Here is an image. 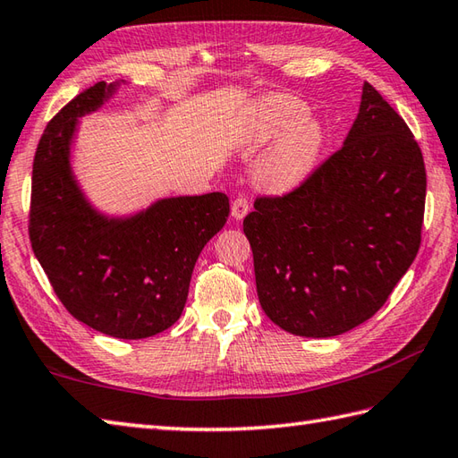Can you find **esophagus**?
<instances>
[{
    "mask_svg": "<svg viewBox=\"0 0 458 458\" xmlns=\"http://www.w3.org/2000/svg\"><path fill=\"white\" fill-rule=\"evenodd\" d=\"M250 212V200L246 197H238L232 202V216L236 220H242Z\"/></svg>",
    "mask_w": 458,
    "mask_h": 458,
    "instance_id": "1",
    "label": "esophagus"
}]
</instances>
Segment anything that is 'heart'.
<instances>
[{"mask_svg": "<svg viewBox=\"0 0 458 458\" xmlns=\"http://www.w3.org/2000/svg\"><path fill=\"white\" fill-rule=\"evenodd\" d=\"M307 106L293 96H271L254 115L251 140L274 143L258 167V177L266 187L287 191L303 182L315 171L325 145L320 125L305 122Z\"/></svg>", "mask_w": 458, "mask_h": 458, "instance_id": "b5f03b06", "label": "heart"}]
</instances>
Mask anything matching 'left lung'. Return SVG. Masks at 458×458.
<instances>
[{
  "instance_id": "obj_1",
  "label": "left lung",
  "mask_w": 458,
  "mask_h": 458,
  "mask_svg": "<svg viewBox=\"0 0 458 458\" xmlns=\"http://www.w3.org/2000/svg\"><path fill=\"white\" fill-rule=\"evenodd\" d=\"M425 191L411 130L364 82L343 148L284 197L256 199L244 218L264 313L309 338L374 317L420 251Z\"/></svg>"
}]
</instances>
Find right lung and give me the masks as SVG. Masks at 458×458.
<instances>
[{
	"label": "right lung",
	"mask_w": 458,
	"mask_h": 458,
	"mask_svg": "<svg viewBox=\"0 0 458 458\" xmlns=\"http://www.w3.org/2000/svg\"><path fill=\"white\" fill-rule=\"evenodd\" d=\"M115 89L94 84L48 122L33 161L29 238L68 313L98 333L138 340L177 323L194 264L226 224L230 202L208 192L161 199L125 218L96 210L72 174L71 143L79 118Z\"/></svg>",
	"instance_id": "1"
}]
</instances>
